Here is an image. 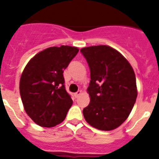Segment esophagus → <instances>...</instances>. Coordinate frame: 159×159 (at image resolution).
Listing matches in <instances>:
<instances>
[{
	"label": "esophagus",
	"mask_w": 159,
	"mask_h": 159,
	"mask_svg": "<svg viewBox=\"0 0 159 159\" xmlns=\"http://www.w3.org/2000/svg\"><path fill=\"white\" fill-rule=\"evenodd\" d=\"M80 95H81V91H78V92H75V98H78V97L80 96Z\"/></svg>",
	"instance_id": "obj_1"
}]
</instances>
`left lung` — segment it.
Returning <instances> with one entry per match:
<instances>
[{"label": "left lung", "mask_w": 159, "mask_h": 159, "mask_svg": "<svg viewBox=\"0 0 159 159\" xmlns=\"http://www.w3.org/2000/svg\"><path fill=\"white\" fill-rule=\"evenodd\" d=\"M90 68V103L84 108L86 121L95 128L111 130L127 119L137 98L134 70L123 55L107 45L80 50Z\"/></svg>", "instance_id": "left-lung-1"}]
</instances>
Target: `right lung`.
<instances>
[{
    "label": "right lung",
    "instance_id": "1",
    "mask_svg": "<svg viewBox=\"0 0 159 159\" xmlns=\"http://www.w3.org/2000/svg\"><path fill=\"white\" fill-rule=\"evenodd\" d=\"M62 45L40 52L29 60L20 80V93L28 116L40 127L63 122L72 105L64 86L63 72L78 53Z\"/></svg>",
    "mask_w": 159,
    "mask_h": 159
}]
</instances>
